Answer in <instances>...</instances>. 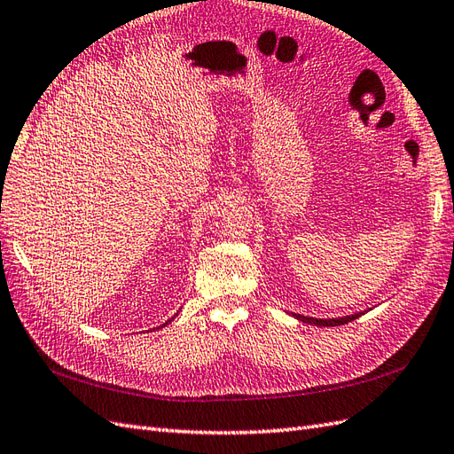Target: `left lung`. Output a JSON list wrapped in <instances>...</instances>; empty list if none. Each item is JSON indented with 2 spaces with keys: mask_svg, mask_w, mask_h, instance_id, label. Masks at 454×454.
<instances>
[{
  "mask_svg": "<svg viewBox=\"0 0 454 454\" xmlns=\"http://www.w3.org/2000/svg\"><path fill=\"white\" fill-rule=\"evenodd\" d=\"M370 310V309H368ZM368 310H360V312H353V315H345V317H338V318H315V317H305V315H297V312H289L294 318H297L299 322L303 324H312V326H341V324L353 322L355 318H358L360 315H364Z\"/></svg>",
  "mask_w": 454,
  "mask_h": 454,
  "instance_id": "8db88e82",
  "label": "left lung"
}]
</instances>
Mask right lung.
I'll return each instance as SVG.
<instances>
[{"label":"right lung","instance_id":"right-lung-1","mask_svg":"<svg viewBox=\"0 0 454 454\" xmlns=\"http://www.w3.org/2000/svg\"><path fill=\"white\" fill-rule=\"evenodd\" d=\"M176 317H178V312H176V315H174L172 318H168V320H167L165 324H160V326H159V328H162V326H167V324H168V322H172V320H174V318H176Z\"/></svg>","mask_w":454,"mask_h":454}]
</instances>
